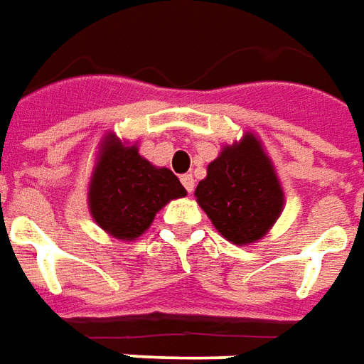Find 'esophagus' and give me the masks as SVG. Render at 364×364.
<instances>
[{
  "instance_id": "1",
  "label": "esophagus",
  "mask_w": 364,
  "mask_h": 364,
  "mask_svg": "<svg viewBox=\"0 0 364 364\" xmlns=\"http://www.w3.org/2000/svg\"><path fill=\"white\" fill-rule=\"evenodd\" d=\"M181 183H183V187L187 189V193H193V189H195V177H193V175L191 173L183 175Z\"/></svg>"
}]
</instances>
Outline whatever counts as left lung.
Masks as SVG:
<instances>
[{
    "mask_svg": "<svg viewBox=\"0 0 364 364\" xmlns=\"http://www.w3.org/2000/svg\"><path fill=\"white\" fill-rule=\"evenodd\" d=\"M195 196L218 233L239 247L260 241L285 204L274 161L255 133L222 148L196 185Z\"/></svg>",
    "mask_w": 364,
    "mask_h": 364,
    "instance_id": "8db88e82",
    "label": "left lung"
}]
</instances>
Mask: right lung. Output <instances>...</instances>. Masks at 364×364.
<instances>
[{
	"instance_id": "1",
	"label": "right lung",
	"mask_w": 364,
	"mask_h": 364,
	"mask_svg": "<svg viewBox=\"0 0 364 364\" xmlns=\"http://www.w3.org/2000/svg\"><path fill=\"white\" fill-rule=\"evenodd\" d=\"M185 195L171 169L158 168L139 154V142L123 141L115 133L100 141L88 183V210L107 235L119 241L139 239L169 200Z\"/></svg>"
}]
</instances>
